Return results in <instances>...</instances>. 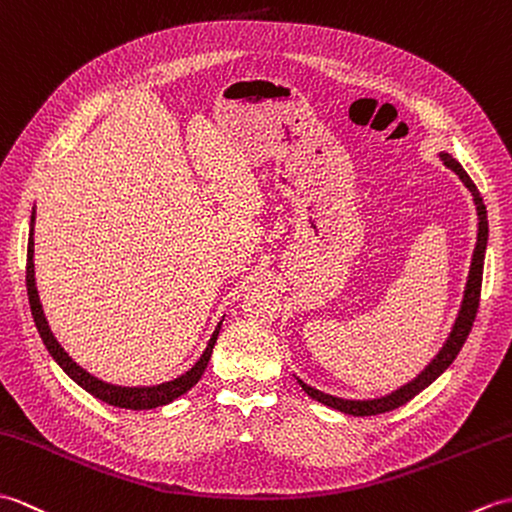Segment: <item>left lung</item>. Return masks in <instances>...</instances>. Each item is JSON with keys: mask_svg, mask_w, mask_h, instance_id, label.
I'll return each mask as SVG.
<instances>
[{"mask_svg": "<svg viewBox=\"0 0 512 512\" xmlns=\"http://www.w3.org/2000/svg\"><path fill=\"white\" fill-rule=\"evenodd\" d=\"M442 162L445 166H449L453 173H456L462 184L471 190L473 201H475V208H478V243H475V252H473V260H471V271H469V280H467V289H464V300L460 306V313H458V320L453 324V331L447 339V344L442 346V350L436 355V359L429 363V366L418 374L414 381H410L407 385H403L401 390L392 392L390 396H383V399H372V401H346V399H337V396L331 394H324L320 390L311 388V385H306L304 381H300L302 390L311 396V399L320 401L322 405L333 407V410H339L344 414H352V416H374V414H383V412H392L396 407L405 405L407 401H412L418 392H423L427 385L434 383L442 372H445L453 359L458 357V352L462 350L464 342H467V337L471 333V326L475 322V313H478V306H480V291H482V269H484V252H486V238H488V221H486V206L480 197V190L478 186L473 184L471 177L467 175V170H464L456 160H453L451 155H440Z\"/></svg>", "mask_w": 512, "mask_h": 512, "instance_id": "obj_1", "label": "left lung"}]
</instances>
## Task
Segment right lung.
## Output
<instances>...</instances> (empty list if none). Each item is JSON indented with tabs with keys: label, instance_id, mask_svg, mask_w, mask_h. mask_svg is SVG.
<instances>
[{
	"label": "right lung",
	"instance_id": "obj_1",
	"mask_svg": "<svg viewBox=\"0 0 512 512\" xmlns=\"http://www.w3.org/2000/svg\"><path fill=\"white\" fill-rule=\"evenodd\" d=\"M30 225H34V214L30 219ZM32 254H34V241H32V227H30L28 260H26V289H28V302H30L34 324H37V331L43 339L45 348H48V352L54 357V361L65 370L67 377L74 379L83 390H87L89 394L96 396V399H100L102 403H109L113 407H122V410H153V407L166 405L170 401H175L177 396L186 394L192 388V385H195L201 379V374L206 372L208 361L212 357V348H214V344H217L221 324L217 326V331H214L210 344H208L206 352L201 355V359L184 374V377H179L175 381L155 385V388H120V385H109L105 381L92 377V374L85 372L81 366H76V363L70 359V355H67V352L61 348V344L54 339L48 322H45V315H43L41 302H39V293H37V287H34Z\"/></svg>",
	"mask_w": 512,
	"mask_h": 512
}]
</instances>
